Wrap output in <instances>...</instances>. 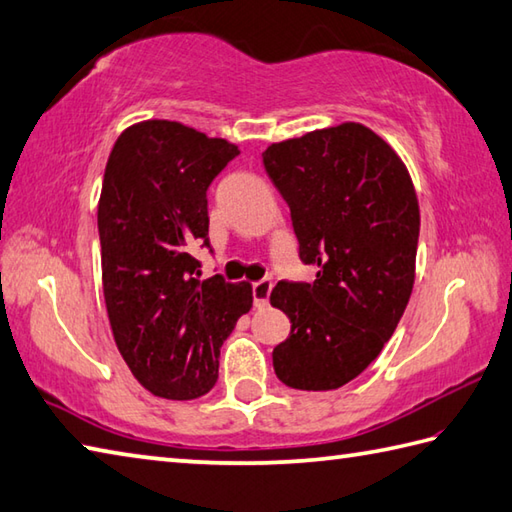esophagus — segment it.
Returning <instances> with one entry per match:
<instances>
[{"mask_svg":"<svg viewBox=\"0 0 512 512\" xmlns=\"http://www.w3.org/2000/svg\"><path fill=\"white\" fill-rule=\"evenodd\" d=\"M270 290H273V282H270V279H262V282H255L253 284V299H255V306L257 308L268 306Z\"/></svg>","mask_w":512,"mask_h":512,"instance_id":"1","label":"esophagus"}]
</instances>
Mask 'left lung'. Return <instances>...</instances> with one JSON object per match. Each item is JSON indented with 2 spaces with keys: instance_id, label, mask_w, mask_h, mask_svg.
Returning <instances> with one entry per match:
<instances>
[{
  "instance_id": "8db88e82",
  "label": "left lung",
  "mask_w": 512,
  "mask_h": 512,
  "mask_svg": "<svg viewBox=\"0 0 512 512\" xmlns=\"http://www.w3.org/2000/svg\"><path fill=\"white\" fill-rule=\"evenodd\" d=\"M264 168L290 208L313 284L279 282L270 304L290 319L277 377L335 390L382 353L415 284L419 202L402 157L364 124L344 122L270 144Z\"/></svg>"
}]
</instances>
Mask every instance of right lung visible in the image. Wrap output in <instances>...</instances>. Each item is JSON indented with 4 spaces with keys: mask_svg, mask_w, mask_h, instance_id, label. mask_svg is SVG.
Returning a JSON list of instances; mask_svg holds the SVG:
<instances>
[{
    "mask_svg": "<svg viewBox=\"0 0 512 512\" xmlns=\"http://www.w3.org/2000/svg\"><path fill=\"white\" fill-rule=\"evenodd\" d=\"M235 144L170 119L128 126L110 150L97 204L102 286L115 344L148 393L175 402L217 382L219 348L253 308V286L199 279L210 182Z\"/></svg>",
    "mask_w": 512,
    "mask_h": 512,
    "instance_id": "1",
    "label": "right lung"
}]
</instances>
